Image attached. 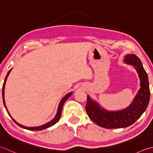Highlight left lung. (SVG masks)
Returning a JSON list of instances; mask_svg holds the SVG:
<instances>
[{"label": "left lung", "instance_id": "obj_1", "mask_svg": "<svg viewBox=\"0 0 153 153\" xmlns=\"http://www.w3.org/2000/svg\"><path fill=\"white\" fill-rule=\"evenodd\" d=\"M124 62L133 65L140 79V89L128 108L118 111H108L98 103L87 97L85 110L87 115L96 124L107 129L127 128L134 123L147 109L150 100V89L147 74L143 67L141 60L134 54L125 56Z\"/></svg>", "mask_w": 153, "mask_h": 153}]
</instances>
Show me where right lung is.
<instances>
[{
	"mask_svg": "<svg viewBox=\"0 0 153 153\" xmlns=\"http://www.w3.org/2000/svg\"><path fill=\"white\" fill-rule=\"evenodd\" d=\"M10 70H9V71L8 72V74H6V76L5 77V79H4V83H3V86H2V99H3V102H4V105L5 106L6 108V111H7L8 115L10 116V118L13 120V121H14L16 124L18 125L19 127H21V128H24V129H28V130H31V131H40V130H43V129H47L48 128H49V127H51L52 126L54 125L55 123H56V122H58V120H60V116H61V114H62V107H63V105L65 103V102L66 101V100L69 98V97L72 95L73 92H70L68 94H67V95L65 96L64 98L61 100V101L60 102V104L59 105H58V110H57V113H56V116H55V118L52 120V121L49 122L47 123L46 124H44V125H42L41 126H38V127H31V128H28V127H25V126H22L21 124H19V123H18L16 121H15L14 119L12 118V117L10 116V113L8 112V110H7V108H6V104H5V100H4V87H5V83H6V79H7V77L8 76V75L10 74Z\"/></svg>",
	"mask_w": 153,
	"mask_h": 153,
	"instance_id": "obj_1",
	"label": "right lung"
}]
</instances>
